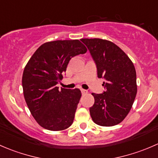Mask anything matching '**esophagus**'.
Listing matches in <instances>:
<instances>
[{
    "instance_id": "obj_1",
    "label": "esophagus",
    "mask_w": 158,
    "mask_h": 158,
    "mask_svg": "<svg viewBox=\"0 0 158 158\" xmlns=\"http://www.w3.org/2000/svg\"><path fill=\"white\" fill-rule=\"evenodd\" d=\"M81 92H82V95H85V94H87L88 91L85 90V89H81Z\"/></svg>"
}]
</instances>
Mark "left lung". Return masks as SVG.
I'll use <instances>...</instances> for the list:
<instances>
[{"label": "left lung", "mask_w": 158, "mask_h": 158, "mask_svg": "<svg viewBox=\"0 0 158 158\" xmlns=\"http://www.w3.org/2000/svg\"><path fill=\"white\" fill-rule=\"evenodd\" d=\"M96 65L98 78H103L105 91L92 93L95 102L89 109L95 124L114 126L125 119L137 94L136 71L122 49L112 42L102 39H81Z\"/></svg>", "instance_id": "1"}]
</instances>
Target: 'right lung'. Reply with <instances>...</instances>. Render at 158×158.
I'll return each instance as SVG.
<instances>
[{"instance_id":"1","label":"right lung","mask_w":158,"mask_h":158,"mask_svg":"<svg viewBox=\"0 0 158 158\" xmlns=\"http://www.w3.org/2000/svg\"><path fill=\"white\" fill-rule=\"evenodd\" d=\"M86 47L78 40H56L41 45L23 70V95L32 115L43 128L50 131L68 128L74 120L81 98L79 89H61L69 60L85 53Z\"/></svg>"}]
</instances>
